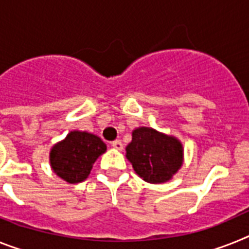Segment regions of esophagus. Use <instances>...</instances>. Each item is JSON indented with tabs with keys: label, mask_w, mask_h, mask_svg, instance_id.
I'll return each instance as SVG.
<instances>
[{
	"label": "esophagus",
	"mask_w": 249,
	"mask_h": 249,
	"mask_svg": "<svg viewBox=\"0 0 249 249\" xmlns=\"http://www.w3.org/2000/svg\"><path fill=\"white\" fill-rule=\"evenodd\" d=\"M111 147L115 148V149L121 150L123 149V143H121V141H114L111 143Z\"/></svg>",
	"instance_id": "obj_1"
}]
</instances>
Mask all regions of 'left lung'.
I'll return each mask as SVG.
<instances>
[{
	"label": "left lung",
	"mask_w": 249,
	"mask_h": 249,
	"mask_svg": "<svg viewBox=\"0 0 249 249\" xmlns=\"http://www.w3.org/2000/svg\"><path fill=\"white\" fill-rule=\"evenodd\" d=\"M126 158L139 177L149 183L170 181L183 162L182 144L152 128H138L126 145Z\"/></svg>",
	"instance_id": "obj_1"
}]
</instances>
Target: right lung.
Masks as SVG:
<instances>
[{
    "label": "right lung",
    "mask_w": 249,
    "mask_h": 249,
    "mask_svg": "<svg viewBox=\"0 0 249 249\" xmlns=\"http://www.w3.org/2000/svg\"><path fill=\"white\" fill-rule=\"evenodd\" d=\"M106 152V144L97 135L73 130L50 150V166L57 176L70 183L85 181L96 160Z\"/></svg>",
    "instance_id": "1"
}]
</instances>
